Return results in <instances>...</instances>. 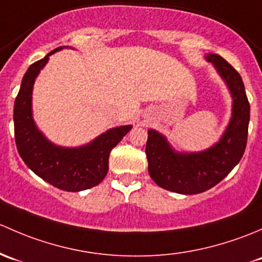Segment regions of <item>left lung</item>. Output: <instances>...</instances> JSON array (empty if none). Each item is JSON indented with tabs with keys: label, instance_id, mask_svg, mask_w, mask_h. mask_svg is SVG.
I'll return each mask as SVG.
<instances>
[{
	"label": "left lung",
	"instance_id": "1",
	"mask_svg": "<svg viewBox=\"0 0 262 262\" xmlns=\"http://www.w3.org/2000/svg\"><path fill=\"white\" fill-rule=\"evenodd\" d=\"M212 63L231 92L232 117L217 144L201 152H178L165 136L147 131L146 156L151 179L166 190L179 194H198L225 179L239 163L247 144L250 103L238 72L217 54H208Z\"/></svg>",
	"mask_w": 262,
	"mask_h": 262
}]
</instances>
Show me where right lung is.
<instances>
[{
	"mask_svg": "<svg viewBox=\"0 0 262 262\" xmlns=\"http://www.w3.org/2000/svg\"><path fill=\"white\" fill-rule=\"evenodd\" d=\"M60 49L63 48H56L41 60L35 61L24 75L13 107L16 147L26 165L45 182L61 190L80 191L96 187L104 179L110 152L132 126L110 128L79 147L56 146L39 131L32 118V87L49 56Z\"/></svg>",
	"mask_w": 262,
	"mask_h": 262,
	"instance_id": "right-lung-1",
	"label": "right lung"
}]
</instances>
